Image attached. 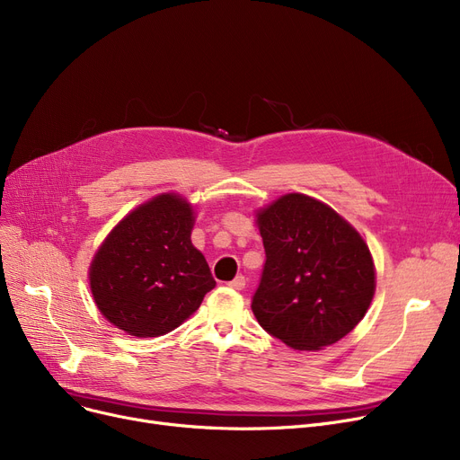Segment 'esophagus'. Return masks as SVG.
<instances>
[{
    "label": "esophagus",
    "mask_w": 460,
    "mask_h": 460,
    "mask_svg": "<svg viewBox=\"0 0 460 460\" xmlns=\"http://www.w3.org/2000/svg\"><path fill=\"white\" fill-rule=\"evenodd\" d=\"M245 284H247V279L243 275H237L232 282H228V287L234 290H243Z\"/></svg>",
    "instance_id": "1"
}]
</instances>
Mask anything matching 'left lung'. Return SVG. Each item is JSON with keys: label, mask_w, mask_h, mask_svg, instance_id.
Returning <instances> with one entry per match:
<instances>
[{"label": "left lung", "mask_w": 460, "mask_h": 460, "mask_svg": "<svg viewBox=\"0 0 460 460\" xmlns=\"http://www.w3.org/2000/svg\"><path fill=\"white\" fill-rule=\"evenodd\" d=\"M254 217L266 249L251 305L258 323L299 352L346 337L376 290L363 235L333 208L301 192L279 196Z\"/></svg>", "instance_id": "obj_1"}]
</instances>
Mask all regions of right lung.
<instances>
[{
	"instance_id": "add662e5",
	"label": "right lung",
	"mask_w": 460,
	"mask_h": 460,
	"mask_svg": "<svg viewBox=\"0 0 460 460\" xmlns=\"http://www.w3.org/2000/svg\"><path fill=\"white\" fill-rule=\"evenodd\" d=\"M194 206L161 192L128 211L95 251L87 279L101 314L127 335L161 337L180 327L215 288L190 242Z\"/></svg>"
}]
</instances>
